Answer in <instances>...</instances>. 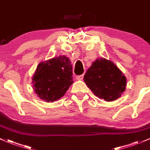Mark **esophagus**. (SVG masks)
Here are the masks:
<instances>
[{
    "instance_id": "esophagus-1",
    "label": "esophagus",
    "mask_w": 150,
    "mask_h": 150,
    "mask_svg": "<svg viewBox=\"0 0 150 150\" xmlns=\"http://www.w3.org/2000/svg\"><path fill=\"white\" fill-rule=\"evenodd\" d=\"M76 79L78 80H82L83 79V75H78V76H76Z\"/></svg>"
}]
</instances>
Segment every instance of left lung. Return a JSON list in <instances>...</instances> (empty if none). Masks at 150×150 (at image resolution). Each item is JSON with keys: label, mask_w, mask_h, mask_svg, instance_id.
Returning <instances> with one entry per match:
<instances>
[{"label": "left lung", "mask_w": 150, "mask_h": 150, "mask_svg": "<svg viewBox=\"0 0 150 150\" xmlns=\"http://www.w3.org/2000/svg\"><path fill=\"white\" fill-rule=\"evenodd\" d=\"M87 86L99 98L113 101L126 89L127 80L116 64L100 58L92 64L84 75Z\"/></svg>", "instance_id": "left-lung-1"}]
</instances>
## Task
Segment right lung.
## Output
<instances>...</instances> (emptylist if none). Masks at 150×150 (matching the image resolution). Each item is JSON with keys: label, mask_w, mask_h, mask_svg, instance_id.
I'll return each mask as SVG.
<instances>
[{"label": "right lung", "mask_w": 150, "mask_h": 150, "mask_svg": "<svg viewBox=\"0 0 150 150\" xmlns=\"http://www.w3.org/2000/svg\"><path fill=\"white\" fill-rule=\"evenodd\" d=\"M69 58L54 57L38 65L33 76V88L42 100L52 102L60 98L73 83Z\"/></svg>", "instance_id": "add662e5"}]
</instances>
